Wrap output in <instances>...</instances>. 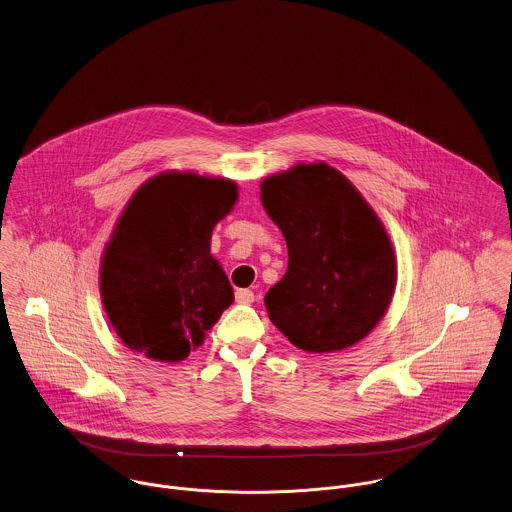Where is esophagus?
I'll use <instances>...</instances> for the list:
<instances>
[{"instance_id": "obj_1", "label": "esophagus", "mask_w": 512, "mask_h": 512, "mask_svg": "<svg viewBox=\"0 0 512 512\" xmlns=\"http://www.w3.org/2000/svg\"><path fill=\"white\" fill-rule=\"evenodd\" d=\"M236 302L237 304H253L255 302V294L251 292V290H247V288H239L236 292Z\"/></svg>"}]
</instances>
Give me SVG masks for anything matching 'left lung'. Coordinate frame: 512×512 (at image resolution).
Wrapping results in <instances>:
<instances>
[{"mask_svg":"<svg viewBox=\"0 0 512 512\" xmlns=\"http://www.w3.org/2000/svg\"><path fill=\"white\" fill-rule=\"evenodd\" d=\"M261 202L288 247V269L265 296L271 321L308 353L353 347L394 296L397 263L384 224L323 161L267 177Z\"/></svg>","mask_w":512,"mask_h":512,"instance_id":"obj_1","label":"left lung"}]
</instances>
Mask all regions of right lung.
<instances>
[{"instance_id": "1", "label": "right lung", "mask_w": 512, "mask_h": 512, "mask_svg": "<svg viewBox=\"0 0 512 512\" xmlns=\"http://www.w3.org/2000/svg\"><path fill=\"white\" fill-rule=\"evenodd\" d=\"M237 185L165 171L128 200L101 259V300L122 343L159 362L185 360L234 302L210 255L214 226Z\"/></svg>"}]
</instances>
